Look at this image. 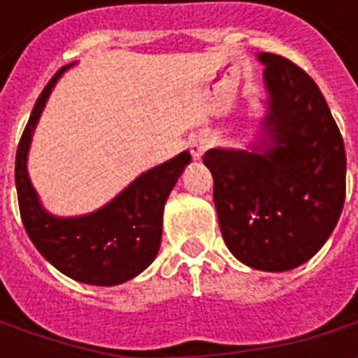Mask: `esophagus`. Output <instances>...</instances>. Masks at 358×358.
Masks as SVG:
<instances>
[{"label": "esophagus", "instance_id": "34e87169", "mask_svg": "<svg viewBox=\"0 0 358 358\" xmlns=\"http://www.w3.org/2000/svg\"><path fill=\"white\" fill-rule=\"evenodd\" d=\"M189 147H190V154H192V158L194 160H200L204 152L210 147V137L208 135H196V137H192L189 141Z\"/></svg>", "mask_w": 358, "mask_h": 358}]
</instances>
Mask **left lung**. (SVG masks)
<instances>
[{
	"instance_id": "1",
	"label": "left lung",
	"mask_w": 358,
	"mask_h": 358,
	"mask_svg": "<svg viewBox=\"0 0 358 358\" xmlns=\"http://www.w3.org/2000/svg\"><path fill=\"white\" fill-rule=\"evenodd\" d=\"M265 99L246 148H210L213 202L231 254L248 267L282 273L330 238L345 200V148L324 96L284 57L257 53Z\"/></svg>"
}]
</instances>
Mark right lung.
Segmentation results:
<instances>
[{"label": "right lung", "mask_w": 358, "mask_h": 358, "mask_svg": "<svg viewBox=\"0 0 358 358\" xmlns=\"http://www.w3.org/2000/svg\"><path fill=\"white\" fill-rule=\"evenodd\" d=\"M72 66L76 62L59 70L47 83L18 143L15 182L20 217L36 250L62 275L91 286H118L141 275L156 259L162 242L164 206L192 158L185 150L143 171L95 211L70 217L51 213L34 189L28 173V154L36 125L55 85Z\"/></svg>", "instance_id": "obj_1"}]
</instances>
